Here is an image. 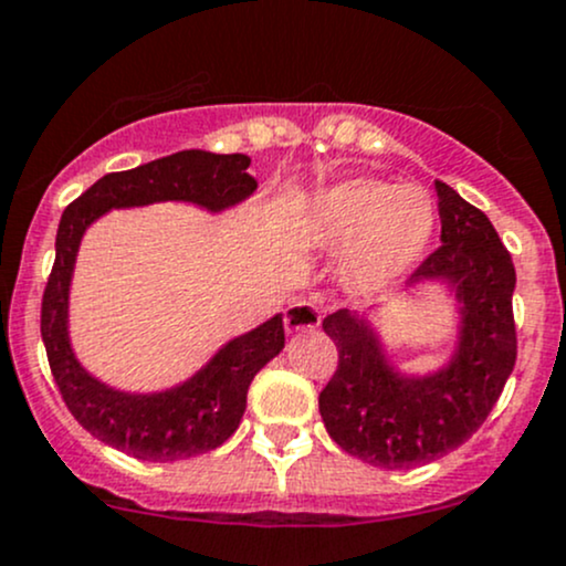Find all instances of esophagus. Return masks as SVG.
<instances>
[{"label":"esophagus","mask_w":566,"mask_h":566,"mask_svg":"<svg viewBox=\"0 0 566 566\" xmlns=\"http://www.w3.org/2000/svg\"><path fill=\"white\" fill-rule=\"evenodd\" d=\"M322 312L314 301H295L284 308V327L287 333H303L319 327Z\"/></svg>","instance_id":"34e87169"}]
</instances>
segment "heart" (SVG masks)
<instances>
[{
	"mask_svg": "<svg viewBox=\"0 0 566 566\" xmlns=\"http://www.w3.org/2000/svg\"><path fill=\"white\" fill-rule=\"evenodd\" d=\"M438 207L421 185L349 177L319 190L303 214L308 250L340 254L338 273L354 297L387 293L424 258Z\"/></svg>",
	"mask_w": 566,
	"mask_h": 566,
	"instance_id": "1",
	"label": "heart"
}]
</instances>
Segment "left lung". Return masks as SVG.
<instances>
[{"label": "left lung", "instance_id": "obj_1", "mask_svg": "<svg viewBox=\"0 0 566 566\" xmlns=\"http://www.w3.org/2000/svg\"><path fill=\"white\" fill-rule=\"evenodd\" d=\"M434 190L443 244L411 282L440 279L462 303L449 365L406 376L389 365L365 316L340 308L322 319L338 349V368L319 392L322 421L346 454L384 470H411L459 449L492 413L515 365L511 252L481 209L446 182Z\"/></svg>", "mask_w": 566, "mask_h": 566}]
</instances>
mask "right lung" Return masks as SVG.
<instances>
[{
    "instance_id": "obj_1",
    "label": "right lung",
    "mask_w": 566,
    "mask_h": 566,
    "mask_svg": "<svg viewBox=\"0 0 566 566\" xmlns=\"http://www.w3.org/2000/svg\"><path fill=\"white\" fill-rule=\"evenodd\" d=\"M247 169L250 158L241 153L182 150L136 169L104 174L61 214L55 263L42 295V344L66 408L93 438L112 449L147 462H177L226 443L244 416L252 378L284 349V322L276 314L228 340L179 387L153 395L117 392L77 363L70 344V284L83 233L109 209L158 201H188L222 212L258 188Z\"/></svg>"
}]
</instances>
